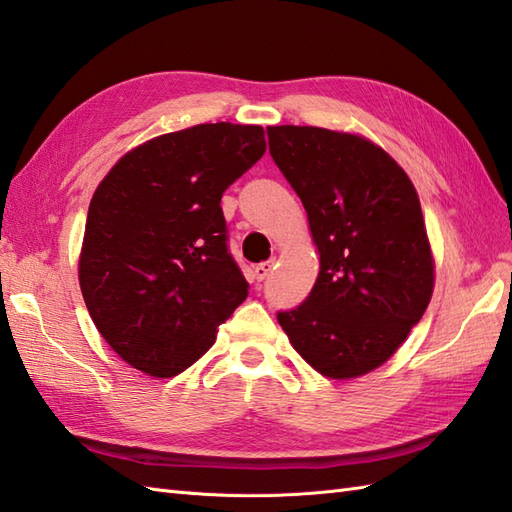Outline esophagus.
I'll return each mask as SVG.
<instances>
[{"instance_id":"1","label":"esophagus","mask_w":512,"mask_h":512,"mask_svg":"<svg viewBox=\"0 0 512 512\" xmlns=\"http://www.w3.org/2000/svg\"><path fill=\"white\" fill-rule=\"evenodd\" d=\"M273 267H276V258H269V260H265V263H258V265L254 267V280H256V282L267 280L269 273L273 271Z\"/></svg>"}]
</instances>
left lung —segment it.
Listing matches in <instances>:
<instances>
[{
	"instance_id": "8db88e82",
	"label": "left lung",
	"mask_w": 512,
	"mask_h": 512,
	"mask_svg": "<svg viewBox=\"0 0 512 512\" xmlns=\"http://www.w3.org/2000/svg\"><path fill=\"white\" fill-rule=\"evenodd\" d=\"M267 136L321 260L313 291L278 321L321 376H363L395 354L430 304L434 265L417 191L363 136L313 126Z\"/></svg>"
}]
</instances>
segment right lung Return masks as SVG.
<instances>
[{"label":"right lung","mask_w":512,"mask_h":512,"mask_svg":"<svg viewBox=\"0 0 512 512\" xmlns=\"http://www.w3.org/2000/svg\"><path fill=\"white\" fill-rule=\"evenodd\" d=\"M265 147L260 126L202 123L132 149L97 186L80 289L99 334L134 369L178 376L245 302L219 202Z\"/></svg>","instance_id":"1"}]
</instances>
